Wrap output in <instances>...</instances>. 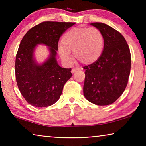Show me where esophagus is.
<instances>
[{
	"instance_id": "1",
	"label": "esophagus",
	"mask_w": 146,
	"mask_h": 146,
	"mask_svg": "<svg viewBox=\"0 0 146 146\" xmlns=\"http://www.w3.org/2000/svg\"><path fill=\"white\" fill-rule=\"evenodd\" d=\"M80 69H79L78 68H74L73 69H72V70H71V73H74L75 72H76V71H78Z\"/></svg>"
}]
</instances>
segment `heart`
<instances>
[{"mask_svg": "<svg viewBox=\"0 0 146 146\" xmlns=\"http://www.w3.org/2000/svg\"><path fill=\"white\" fill-rule=\"evenodd\" d=\"M104 39L101 31L95 28H74L64 35L58 53L66 63L72 62L71 52L84 65L97 62L103 52Z\"/></svg>", "mask_w": 146, "mask_h": 146, "instance_id": "heart-1", "label": "heart"}]
</instances>
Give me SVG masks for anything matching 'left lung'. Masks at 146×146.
<instances>
[{
    "label": "left lung",
    "instance_id": "left-lung-1",
    "mask_svg": "<svg viewBox=\"0 0 146 146\" xmlns=\"http://www.w3.org/2000/svg\"><path fill=\"white\" fill-rule=\"evenodd\" d=\"M101 31L104 39L103 52L95 63L84 67V95L98 106L115 102L124 91L131 70L129 48L122 35L102 23L90 24Z\"/></svg>",
    "mask_w": 146,
    "mask_h": 146
}]
</instances>
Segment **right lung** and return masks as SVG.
Returning a JSON list of instances; mask_svg holds the SVG:
<instances>
[{
	"label": "right lung",
	"mask_w": 146,
	"mask_h": 146,
	"mask_svg": "<svg viewBox=\"0 0 146 146\" xmlns=\"http://www.w3.org/2000/svg\"><path fill=\"white\" fill-rule=\"evenodd\" d=\"M75 23L43 22L33 27L22 39L15 60L19 90L27 102L35 107L53 105L60 98L64 86L72 73L71 68H61L56 59L59 38ZM38 44L48 47L50 55L38 64L34 58Z\"/></svg>",
	"instance_id": "right-lung-1"
}]
</instances>
